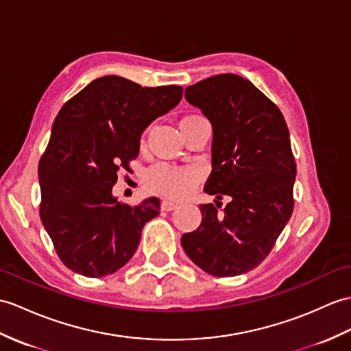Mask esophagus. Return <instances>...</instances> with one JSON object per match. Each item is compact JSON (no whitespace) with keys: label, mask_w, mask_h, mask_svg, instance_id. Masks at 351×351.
<instances>
[{"label":"esophagus","mask_w":351,"mask_h":351,"mask_svg":"<svg viewBox=\"0 0 351 351\" xmlns=\"http://www.w3.org/2000/svg\"><path fill=\"white\" fill-rule=\"evenodd\" d=\"M175 208H178L176 202H172V200H162L161 202V209L162 210H173Z\"/></svg>","instance_id":"1"}]
</instances>
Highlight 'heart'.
<instances>
[{
    "label": "heart",
    "mask_w": 351,
    "mask_h": 351,
    "mask_svg": "<svg viewBox=\"0 0 351 351\" xmlns=\"http://www.w3.org/2000/svg\"><path fill=\"white\" fill-rule=\"evenodd\" d=\"M200 118L199 115H189L185 119H194ZM200 179V173L197 169L190 166H173L167 165V162H160V165L154 166L148 176H146V186L152 193H157L161 195H167V197L179 199L191 191L195 185H197Z\"/></svg>",
    "instance_id": "obj_1"
}]
</instances>
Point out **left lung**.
Returning <instances> with one entry per match:
<instances>
[{
	"label": "left lung",
	"instance_id": "8db88e82",
	"mask_svg": "<svg viewBox=\"0 0 351 351\" xmlns=\"http://www.w3.org/2000/svg\"><path fill=\"white\" fill-rule=\"evenodd\" d=\"M185 99L213 124V172L202 223L181 238L194 265L214 276L257 267L293 213L296 162L281 110L250 80L217 75L185 88ZM231 202L223 210V195Z\"/></svg>",
	"mask_w": 351,
	"mask_h": 351
}]
</instances>
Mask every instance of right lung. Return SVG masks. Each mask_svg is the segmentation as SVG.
<instances>
[{"label": "right lung", "instance_id": "obj_1", "mask_svg": "<svg viewBox=\"0 0 351 351\" xmlns=\"http://www.w3.org/2000/svg\"><path fill=\"white\" fill-rule=\"evenodd\" d=\"M182 86L148 88L125 77L93 80L56 115L38 162L40 218L61 262L88 278L110 275L136 252L143 226L160 214L149 197L130 206L113 197L141 136L182 99Z\"/></svg>", "mask_w": 351, "mask_h": 351}]
</instances>
